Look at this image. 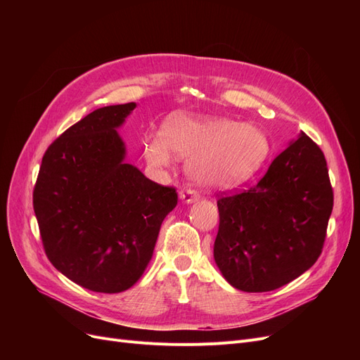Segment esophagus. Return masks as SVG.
<instances>
[{
	"instance_id": "obj_1",
	"label": "esophagus",
	"mask_w": 360,
	"mask_h": 360,
	"mask_svg": "<svg viewBox=\"0 0 360 360\" xmlns=\"http://www.w3.org/2000/svg\"><path fill=\"white\" fill-rule=\"evenodd\" d=\"M180 200L183 202L191 204V202H195L197 200H200V195L195 192V191H192V189H184V191L180 192Z\"/></svg>"
}]
</instances>
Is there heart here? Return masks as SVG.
Instances as JSON below:
<instances>
[{"label":"heart","instance_id":"1","mask_svg":"<svg viewBox=\"0 0 360 360\" xmlns=\"http://www.w3.org/2000/svg\"><path fill=\"white\" fill-rule=\"evenodd\" d=\"M269 151V139L257 127L183 112L169 115L160 134L144 139V156L151 167L168 168L174 153L189 159V176L204 186H233L246 181L263 167Z\"/></svg>","mask_w":360,"mask_h":360}]
</instances>
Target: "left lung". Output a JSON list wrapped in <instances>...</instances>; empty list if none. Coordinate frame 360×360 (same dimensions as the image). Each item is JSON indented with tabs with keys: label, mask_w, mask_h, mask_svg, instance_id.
I'll return each instance as SVG.
<instances>
[{
	"label": "left lung",
	"mask_w": 360,
	"mask_h": 360,
	"mask_svg": "<svg viewBox=\"0 0 360 360\" xmlns=\"http://www.w3.org/2000/svg\"><path fill=\"white\" fill-rule=\"evenodd\" d=\"M213 257L242 291L276 290L319 259L333 209L328 163L300 132L252 188L217 200Z\"/></svg>",
	"instance_id": "1"
}]
</instances>
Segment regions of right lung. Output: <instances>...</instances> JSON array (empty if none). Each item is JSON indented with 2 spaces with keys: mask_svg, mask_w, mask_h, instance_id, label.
I'll return each instance as SVG.
<instances>
[{
  "mask_svg": "<svg viewBox=\"0 0 360 360\" xmlns=\"http://www.w3.org/2000/svg\"><path fill=\"white\" fill-rule=\"evenodd\" d=\"M135 102L99 108L48 147L32 192L43 248L58 271L86 290L122 292L143 276L174 188L126 159L117 129Z\"/></svg>",
  "mask_w": 360,
  "mask_h": 360,
  "instance_id": "1",
  "label": "right lung"
}]
</instances>
